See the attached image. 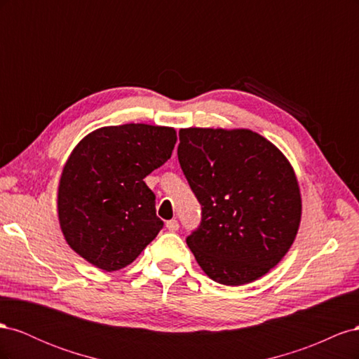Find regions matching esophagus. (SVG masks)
<instances>
[{
  "instance_id": "esophagus-1",
  "label": "esophagus",
  "mask_w": 359,
  "mask_h": 359,
  "mask_svg": "<svg viewBox=\"0 0 359 359\" xmlns=\"http://www.w3.org/2000/svg\"><path fill=\"white\" fill-rule=\"evenodd\" d=\"M166 227H168V229H169L170 232H177L180 224H178L177 220H169V222H166Z\"/></svg>"
}]
</instances>
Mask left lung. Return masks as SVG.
<instances>
[{"instance_id": "1", "label": "left lung", "mask_w": 359, "mask_h": 359, "mask_svg": "<svg viewBox=\"0 0 359 359\" xmlns=\"http://www.w3.org/2000/svg\"><path fill=\"white\" fill-rule=\"evenodd\" d=\"M178 160L202 206L187 245L205 274L240 286L274 268L301 222L298 181L281 151L252 130L181 128Z\"/></svg>"}]
</instances>
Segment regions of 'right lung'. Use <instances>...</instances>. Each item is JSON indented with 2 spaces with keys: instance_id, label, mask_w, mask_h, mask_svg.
<instances>
[{
  "instance_id": "1",
  "label": "right lung",
  "mask_w": 359,
  "mask_h": 359,
  "mask_svg": "<svg viewBox=\"0 0 359 359\" xmlns=\"http://www.w3.org/2000/svg\"><path fill=\"white\" fill-rule=\"evenodd\" d=\"M175 128L102 127L70 154L58 187V219L67 244L103 271L130 265L161 231L156 194L144 178L170 158Z\"/></svg>"
}]
</instances>
